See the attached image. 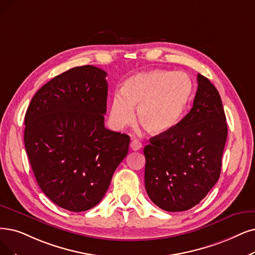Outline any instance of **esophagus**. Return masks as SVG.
Instances as JSON below:
<instances>
[{
  "label": "esophagus",
  "mask_w": 255,
  "mask_h": 255,
  "mask_svg": "<svg viewBox=\"0 0 255 255\" xmlns=\"http://www.w3.org/2000/svg\"><path fill=\"white\" fill-rule=\"evenodd\" d=\"M129 146H130V148L133 149V150H139V149L142 148V143H141L139 140L133 139V140H131V142H130Z\"/></svg>",
  "instance_id": "obj_1"
}]
</instances>
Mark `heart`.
Masks as SVG:
<instances>
[{
    "label": "heart",
    "instance_id": "obj_1",
    "mask_svg": "<svg viewBox=\"0 0 255 255\" xmlns=\"http://www.w3.org/2000/svg\"><path fill=\"white\" fill-rule=\"evenodd\" d=\"M192 94L190 78L182 72L151 70L130 76L112 98L111 118L117 127L138 120L148 133L159 135L174 128Z\"/></svg>",
    "mask_w": 255,
    "mask_h": 255
}]
</instances>
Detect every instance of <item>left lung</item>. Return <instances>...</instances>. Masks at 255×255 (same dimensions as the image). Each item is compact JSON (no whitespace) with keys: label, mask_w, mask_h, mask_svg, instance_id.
Returning <instances> with one entry per match:
<instances>
[{"label":"left lung","mask_w":255,"mask_h":255,"mask_svg":"<svg viewBox=\"0 0 255 255\" xmlns=\"http://www.w3.org/2000/svg\"><path fill=\"white\" fill-rule=\"evenodd\" d=\"M189 113L166 133L149 139L144 183L149 199L163 210L185 211L206 197L221 174L227 124L216 87L198 74Z\"/></svg>","instance_id":"left-lung-1"}]
</instances>
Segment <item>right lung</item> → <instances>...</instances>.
I'll return each instance as SVG.
<instances>
[{"mask_svg":"<svg viewBox=\"0 0 255 255\" xmlns=\"http://www.w3.org/2000/svg\"><path fill=\"white\" fill-rule=\"evenodd\" d=\"M107 72L70 69L40 88L25 115L24 142L35 179L59 207L97 205L128 151L129 137L105 127Z\"/></svg>","mask_w":255,"mask_h":255,"instance_id":"obj_1","label":"right lung"}]
</instances>
